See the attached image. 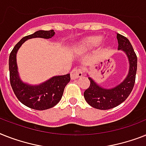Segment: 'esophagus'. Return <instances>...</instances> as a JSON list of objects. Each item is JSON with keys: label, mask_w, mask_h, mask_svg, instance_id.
Masks as SVG:
<instances>
[{"label": "esophagus", "mask_w": 146, "mask_h": 146, "mask_svg": "<svg viewBox=\"0 0 146 146\" xmlns=\"http://www.w3.org/2000/svg\"><path fill=\"white\" fill-rule=\"evenodd\" d=\"M82 75H83L82 70L81 69H79V68L73 69L70 73V77L72 79H78L79 77H81Z\"/></svg>", "instance_id": "esophagus-1"}]
</instances>
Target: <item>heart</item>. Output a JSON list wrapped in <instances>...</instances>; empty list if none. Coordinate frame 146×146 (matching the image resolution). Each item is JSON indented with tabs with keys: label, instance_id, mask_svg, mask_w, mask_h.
<instances>
[{
	"label": "heart",
	"instance_id": "obj_1",
	"mask_svg": "<svg viewBox=\"0 0 146 146\" xmlns=\"http://www.w3.org/2000/svg\"><path fill=\"white\" fill-rule=\"evenodd\" d=\"M103 41V37L101 36H92L84 40L80 43L79 47L82 50H89L95 48L101 43Z\"/></svg>",
	"mask_w": 146,
	"mask_h": 146
}]
</instances>
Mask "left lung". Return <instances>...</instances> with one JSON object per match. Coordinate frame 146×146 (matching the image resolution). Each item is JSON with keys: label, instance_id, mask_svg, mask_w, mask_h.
Masks as SVG:
<instances>
[{"label": "left lung", "instance_id": "8db88e82", "mask_svg": "<svg viewBox=\"0 0 146 146\" xmlns=\"http://www.w3.org/2000/svg\"><path fill=\"white\" fill-rule=\"evenodd\" d=\"M117 40L118 49L124 51L128 58V74L121 83L110 89L100 87L91 77H88L90 86L84 92V98L90 106L98 110H110L118 106L128 98L134 86L137 69V54L128 39L117 34Z\"/></svg>", "mask_w": 146, "mask_h": 146}]
</instances>
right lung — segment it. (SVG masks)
<instances>
[{"instance_id":"add662e5","label":"right lung","mask_w":146,"mask_h":146,"mask_svg":"<svg viewBox=\"0 0 146 146\" xmlns=\"http://www.w3.org/2000/svg\"><path fill=\"white\" fill-rule=\"evenodd\" d=\"M54 30L37 31L26 36L14 46L9 58L10 85L14 94L22 104L36 110H45L53 107L61 100L65 86L70 81V74L53 76L47 81L37 85H28L20 79L16 64V54L19 48L28 39H50L54 35Z\"/></svg>"}]
</instances>
